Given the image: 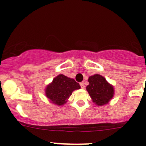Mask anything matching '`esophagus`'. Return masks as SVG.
Here are the masks:
<instances>
[{"label": "esophagus", "mask_w": 146, "mask_h": 146, "mask_svg": "<svg viewBox=\"0 0 146 146\" xmlns=\"http://www.w3.org/2000/svg\"><path fill=\"white\" fill-rule=\"evenodd\" d=\"M80 88H81L82 89H84V88H85V85H84V82H80Z\"/></svg>", "instance_id": "34e87169"}]
</instances>
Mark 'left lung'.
I'll return each instance as SVG.
<instances>
[{"mask_svg": "<svg viewBox=\"0 0 146 146\" xmlns=\"http://www.w3.org/2000/svg\"><path fill=\"white\" fill-rule=\"evenodd\" d=\"M88 82L89 85L86 89L97 105H104L111 100L114 95V88L104 77L95 74L89 78Z\"/></svg>", "mask_w": 146, "mask_h": 146, "instance_id": "obj_1", "label": "left lung"}]
</instances>
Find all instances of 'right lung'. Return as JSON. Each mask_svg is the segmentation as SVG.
Here are the masks:
<instances>
[{
  "label": "right lung",
  "instance_id": "1",
  "mask_svg": "<svg viewBox=\"0 0 146 146\" xmlns=\"http://www.w3.org/2000/svg\"><path fill=\"white\" fill-rule=\"evenodd\" d=\"M80 88L79 83L74 79L60 74L46 88V96L54 104L62 105L67 102L73 90Z\"/></svg>",
  "mask_w": 146,
  "mask_h": 146
}]
</instances>
